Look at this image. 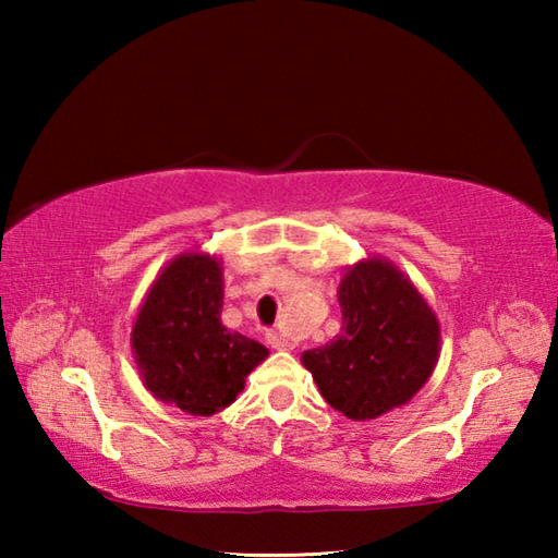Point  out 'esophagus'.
I'll use <instances>...</instances> for the list:
<instances>
[{"instance_id": "34e87169", "label": "esophagus", "mask_w": 558, "mask_h": 558, "mask_svg": "<svg viewBox=\"0 0 558 558\" xmlns=\"http://www.w3.org/2000/svg\"><path fill=\"white\" fill-rule=\"evenodd\" d=\"M266 339H268V344H270L272 349H280V352H286V349L295 347V344H292L290 337H286L282 332H276V329H272V332H268Z\"/></svg>"}]
</instances>
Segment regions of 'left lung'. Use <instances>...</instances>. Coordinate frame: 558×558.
Here are the masks:
<instances>
[{"label":"left lung","mask_w":558,"mask_h":558,"mask_svg":"<svg viewBox=\"0 0 558 558\" xmlns=\"http://www.w3.org/2000/svg\"><path fill=\"white\" fill-rule=\"evenodd\" d=\"M342 332L302 364L325 401L352 421L409 403L438 364L440 327L426 298L384 258L356 263L337 290Z\"/></svg>","instance_id":"left-lung-1"}]
</instances>
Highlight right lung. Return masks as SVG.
Listing matches in <instances>:
<instances>
[{
  "label": "right lung",
  "instance_id": "right-lung-1",
  "mask_svg": "<svg viewBox=\"0 0 558 558\" xmlns=\"http://www.w3.org/2000/svg\"><path fill=\"white\" fill-rule=\"evenodd\" d=\"M223 272L206 253H182L159 272L132 327L140 374L159 401L214 415L235 401L268 349L221 325Z\"/></svg>",
  "mask_w": 558,
  "mask_h": 558
}]
</instances>
